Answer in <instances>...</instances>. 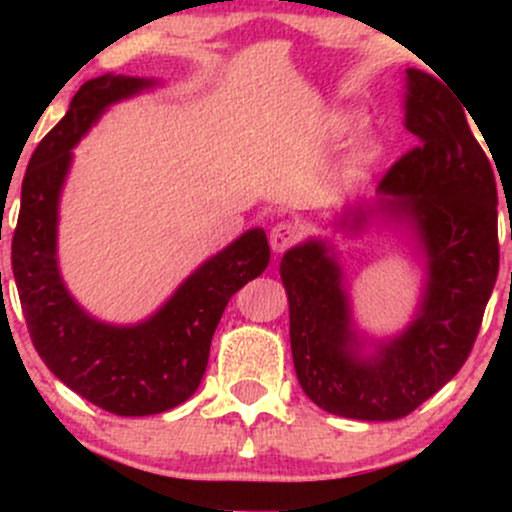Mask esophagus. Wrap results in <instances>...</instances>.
Listing matches in <instances>:
<instances>
[{"label": "esophagus", "instance_id": "1", "mask_svg": "<svg viewBox=\"0 0 512 512\" xmlns=\"http://www.w3.org/2000/svg\"><path fill=\"white\" fill-rule=\"evenodd\" d=\"M298 238H301V228L291 221L276 223L272 231H269V245H272L274 252L289 250L291 245L298 243Z\"/></svg>", "mask_w": 512, "mask_h": 512}]
</instances>
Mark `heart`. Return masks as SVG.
<instances>
[{"instance_id":"b5f03b06","label":"heart","mask_w":512,"mask_h":512,"mask_svg":"<svg viewBox=\"0 0 512 512\" xmlns=\"http://www.w3.org/2000/svg\"><path fill=\"white\" fill-rule=\"evenodd\" d=\"M363 127H366V120H363L358 113H334L330 117V129L332 134H337V137H351V134L361 132ZM378 156H380L378 146L363 144L354 154V158H351V173L354 175L368 173V170L375 166V161H378Z\"/></svg>"}]
</instances>
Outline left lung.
Returning <instances> with one entry per match:
<instances>
[{"label": "left lung", "mask_w": 512, "mask_h": 512, "mask_svg": "<svg viewBox=\"0 0 512 512\" xmlns=\"http://www.w3.org/2000/svg\"><path fill=\"white\" fill-rule=\"evenodd\" d=\"M448 88L407 69L404 127L421 146L387 170L373 202L346 204L334 216L346 233L373 219L411 228L426 284L409 325L387 339L356 332L327 240L310 238L281 257L298 383L317 407L344 419L395 421L436 395L467 361L496 284V178L467 125V105Z\"/></svg>", "instance_id": "obj_1"}]
</instances>
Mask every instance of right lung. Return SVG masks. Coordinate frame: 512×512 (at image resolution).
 <instances>
[{
  "label": "right lung",
  "instance_id": "add662e5",
  "mask_svg": "<svg viewBox=\"0 0 512 512\" xmlns=\"http://www.w3.org/2000/svg\"><path fill=\"white\" fill-rule=\"evenodd\" d=\"M151 86L154 79L103 74L76 91L67 115L28 161L11 240V269L38 356L69 390L117 416L161 414L195 395L228 301L269 264L267 236L250 228L137 325L96 320L67 291L57 264V221L72 149L110 105Z\"/></svg>",
  "mask_w": 512,
  "mask_h": 512
}]
</instances>
